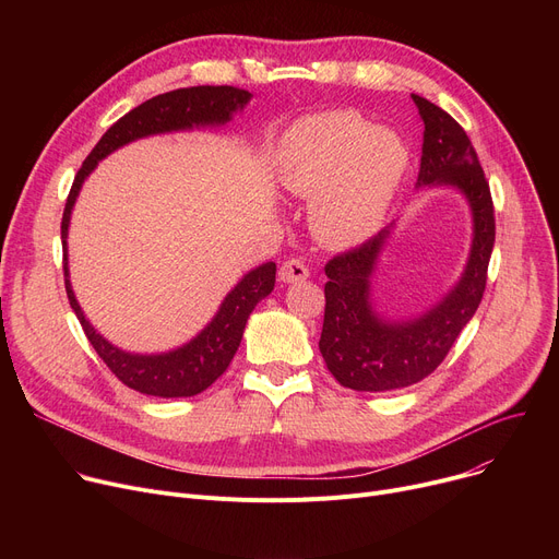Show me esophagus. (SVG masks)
<instances>
[{
    "label": "esophagus",
    "mask_w": 559,
    "mask_h": 559,
    "mask_svg": "<svg viewBox=\"0 0 559 559\" xmlns=\"http://www.w3.org/2000/svg\"><path fill=\"white\" fill-rule=\"evenodd\" d=\"M278 276L283 283H299V281H306L310 276V270L306 267V262L299 260V258H289L281 264L278 270Z\"/></svg>",
    "instance_id": "esophagus-1"
}]
</instances>
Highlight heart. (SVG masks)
I'll use <instances>...</instances> for the list:
<instances>
[{"label":"heart","mask_w":559,"mask_h":559,"mask_svg":"<svg viewBox=\"0 0 559 559\" xmlns=\"http://www.w3.org/2000/svg\"><path fill=\"white\" fill-rule=\"evenodd\" d=\"M405 167L403 140L350 110L306 117L285 133L278 152L283 188L312 197L310 224L337 247L362 242L380 226Z\"/></svg>","instance_id":"1"}]
</instances>
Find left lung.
<instances>
[{"instance_id": "left-lung-1", "label": "left lung", "mask_w": 559, "mask_h": 559, "mask_svg": "<svg viewBox=\"0 0 559 559\" xmlns=\"http://www.w3.org/2000/svg\"><path fill=\"white\" fill-rule=\"evenodd\" d=\"M424 120L419 186H455L474 213V245L466 270L442 304L409 321L380 319L369 304V278L390 230L326 262V308L319 350L340 385L390 392L419 383L449 356L483 301L496 238L493 201L472 140L453 117L413 95Z\"/></svg>"}]
</instances>
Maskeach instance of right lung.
Listing matches in <instances>:
<instances>
[{
	"label": "right lung",
	"instance_id": "add662e5",
	"mask_svg": "<svg viewBox=\"0 0 559 559\" xmlns=\"http://www.w3.org/2000/svg\"><path fill=\"white\" fill-rule=\"evenodd\" d=\"M251 99L249 91L233 85H194L179 87L158 97L146 99L144 104L129 110L120 117L95 144V150L87 154L81 169L74 176L70 188L63 222H61V240H63V272H66V292L72 310L76 312L81 329L97 350V356L106 362V367L117 376V380L140 394L163 396V399H181L194 396L209 390L215 380L228 369L235 350L242 342V333L247 319L270 295L276 283V264L264 262L253 272H249L238 285L230 289L224 299L215 319L205 326L192 342L186 346L169 350L160 356H135L108 344L87 321L74 299V292L68 278V224L72 215V205L81 190L85 176L95 169V165L106 158L110 152L120 150L122 144L133 142L144 135L181 131L201 124H224L230 120L235 110L245 108Z\"/></svg>",
	"mask_w": 559,
	"mask_h": 559
}]
</instances>
